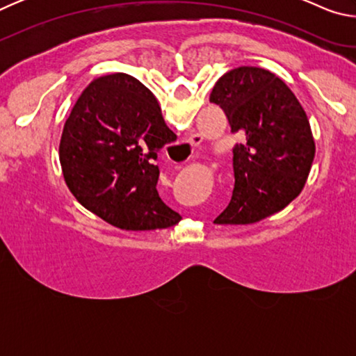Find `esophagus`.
Instances as JSON below:
<instances>
[{
  "instance_id": "1",
  "label": "esophagus",
  "mask_w": 356,
  "mask_h": 356,
  "mask_svg": "<svg viewBox=\"0 0 356 356\" xmlns=\"http://www.w3.org/2000/svg\"><path fill=\"white\" fill-rule=\"evenodd\" d=\"M201 140H202V138L200 135H196L195 138H193V144H200Z\"/></svg>"
}]
</instances>
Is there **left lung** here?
Returning <instances> with one entry per match:
<instances>
[{"instance_id":"1","label":"left lung","mask_w":356,"mask_h":356,"mask_svg":"<svg viewBox=\"0 0 356 356\" xmlns=\"http://www.w3.org/2000/svg\"><path fill=\"white\" fill-rule=\"evenodd\" d=\"M210 102L245 136L234 147L231 202L213 222L252 225L281 212L303 190L316 155L298 99L270 70L242 65L215 83Z\"/></svg>"}]
</instances>
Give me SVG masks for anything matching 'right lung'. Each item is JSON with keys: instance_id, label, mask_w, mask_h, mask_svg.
I'll use <instances>...</instances> for the list:
<instances>
[{"instance_id": "1", "label": "right lung", "mask_w": 356, "mask_h": 356, "mask_svg": "<svg viewBox=\"0 0 356 356\" xmlns=\"http://www.w3.org/2000/svg\"><path fill=\"white\" fill-rule=\"evenodd\" d=\"M155 95L127 74L99 76L65 120L59 163L72 195L125 231H154L182 220L156 191V150L176 141Z\"/></svg>"}]
</instances>
